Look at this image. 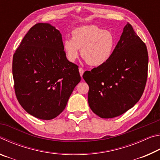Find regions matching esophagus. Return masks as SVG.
<instances>
[{"label":"esophagus","instance_id":"34e87169","mask_svg":"<svg viewBox=\"0 0 160 160\" xmlns=\"http://www.w3.org/2000/svg\"><path fill=\"white\" fill-rule=\"evenodd\" d=\"M79 72H80V76L82 77V75L84 73V69L82 68H79Z\"/></svg>","mask_w":160,"mask_h":160}]
</instances>
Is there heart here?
Segmentation results:
<instances>
[{
    "mask_svg": "<svg viewBox=\"0 0 160 160\" xmlns=\"http://www.w3.org/2000/svg\"><path fill=\"white\" fill-rule=\"evenodd\" d=\"M72 39L63 42V49L67 58L74 62L81 56L86 63L92 66H100L112 58L116 45L113 34L111 31L95 25L82 26L72 32Z\"/></svg>",
    "mask_w": 160,
    "mask_h": 160,
    "instance_id": "1",
    "label": "heart"
}]
</instances>
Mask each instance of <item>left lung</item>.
Listing matches in <instances>:
<instances>
[{
  "label": "left lung",
  "instance_id": "obj_1",
  "mask_svg": "<svg viewBox=\"0 0 160 160\" xmlns=\"http://www.w3.org/2000/svg\"><path fill=\"white\" fill-rule=\"evenodd\" d=\"M147 47L128 23L110 60L85 71L91 110L102 118L116 117L139 101L148 78Z\"/></svg>",
  "mask_w": 160,
  "mask_h": 160
}]
</instances>
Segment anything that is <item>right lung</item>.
<instances>
[{
    "instance_id": "obj_1",
    "label": "right lung",
    "mask_w": 160,
    "mask_h": 160,
    "mask_svg": "<svg viewBox=\"0 0 160 160\" xmlns=\"http://www.w3.org/2000/svg\"><path fill=\"white\" fill-rule=\"evenodd\" d=\"M15 92L27 112L51 120L63 112L81 80L78 66L68 60L60 32L37 23L26 34L12 58Z\"/></svg>"
}]
</instances>
